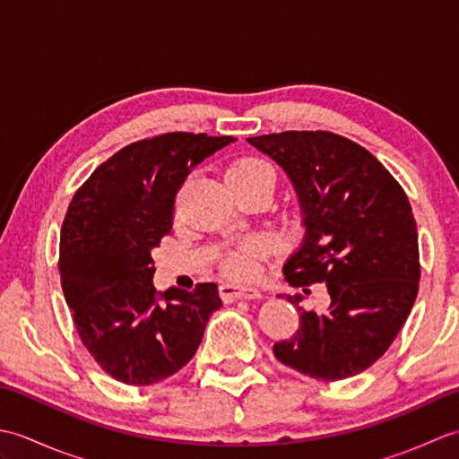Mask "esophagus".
I'll list each match as a JSON object with an SVG mask.
<instances>
[{"instance_id": "34e87169", "label": "esophagus", "mask_w": 459, "mask_h": 459, "mask_svg": "<svg viewBox=\"0 0 459 459\" xmlns=\"http://www.w3.org/2000/svg\"><path fill=\"white\" fill-rule=\"evenodd\" d=\"M221 298L224 301H235V299H256L260 298V291L256 288H248V286H232V284H224L221 286Z\"/></svg>"}]
</instances>
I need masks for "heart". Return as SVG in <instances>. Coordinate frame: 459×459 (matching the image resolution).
Returning a JSON list of instances; mask_svg holds the SVG:
<instances>
[{"mask_svg":"<svg viewBox=\"0 0 459 459\" xmlns=\"http://www.w3.org/2000/svg\"><path fill=\"white\" fill-rule=\"evenodd\" d=\"M227 181L230 189L238 193H268L272 195L278 185V173L272 165L256 158V155H242L237 158L227 168ZM288 222L296 224L298 214L291 212L288 214ZM264 255V248H262L260 242L248 240L242 242V245L235 250H229L227 255L222 256L221 266L224 276L230 280H247L255 276L256 272V262Z\"/></svg>","mask_w":459,"mask_h":459,"instance_id":"1","label":"heart"}]
</instances>
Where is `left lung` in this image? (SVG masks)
Segmentation results:
<instances>
[{"label": "left lung", "instance_id": "left-lung-1", "mask_svg": "<svg viewBox=\"0 0 459 459\" xmlns=\"http://www.w3.org/2000/svg\"><path fill=\"white\" fill-rule=\"evenodd\" d=\"M290 175L304 212V245L284 264L291 286L325 284L329 307L299 311L274 355L317 380L363 373L386 353L418 296V230L404 189L363 145L333 132L248 138Z\"/></svg>", "mask_w": 459, "mask_h": 459}]
</instances>
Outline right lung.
<instances>
[{
	"mask_svg": "<svg viewBox=\"0 0 459 459\" xmlns=\"http://www.w3.org/2000/svg\"><path fill=\"white\" fill-rule=\"evenodd\" d=\"M230 142L191 132L134 142L100 163L68 204L58 250L66 306L82 345L124 385L178 373L222 306L212 281L158 294L152 250L171 232L185 178Z\"/></svg>",
	"mask_w": 459,
	"mask_h": 459,
	"instance_id": "1",
	"label": "right lung"
}]
</instances>
